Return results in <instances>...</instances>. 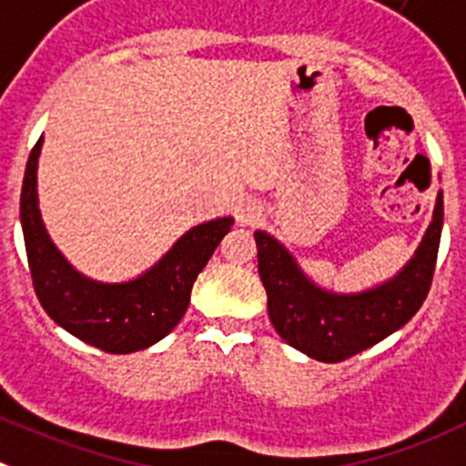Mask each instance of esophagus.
I'll use <instances>...</instances> for the list:
<instances>
[{
    "mask_svg": "<svg viewBox=\"0 0 466 466\" xmlns=\"http://www.w3.org/2000/svg\"><path fill=\"white\" fill-rule=\"evenodd\" d=\"M259 216H262V211H259L258 202H253V199H246V202L238 204L237 218L241 225H253Z\"/></svg>",
    "mask_w": 466,
    "mask_h": 466,
    "instance_id": "1",
    "label": "esophagus"
}]
</instances>
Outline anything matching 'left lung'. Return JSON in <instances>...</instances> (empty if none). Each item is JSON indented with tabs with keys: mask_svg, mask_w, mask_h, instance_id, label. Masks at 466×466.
I'll list each match as a JSON object with an SVG mask.
<instances>
[{
	"mask_svg": "<svg viewBox=\"0 0 466 466\" xmlns=\"http://www.w3.org/2000/svg\"><path fill=\"white\" fill-rule=\"evenodd\" d=\"M443 225V195L416 255L388 283L355 295L322 290L271 234L258 229V271L269 320L285 343L320 362H343L383 341L416 316L430 292Z\"/></svg>",
	"mask_w": 466,
	"mask_h": 466,
	"instance_id": "8db88e82",
	"label": "left lung"
}]
</instances>
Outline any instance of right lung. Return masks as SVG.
Returning a JSON list of instances; mask_svg holds the SVG:
<instances>
[{
  "label": "right lung",
  "instance_id": "obj_1",
  "mask_svg": "<svg viewBox=\"0 0 466 466\" xmlns=\"http://www.w3.org/2000/svg\"><path fill=\"white\" fill-rule=\"evenodd\" d=\"M44 137L29 153L20 192V223L29 274L44 311L66 332L104 353L127 355L153 346L181 322L199 271L232 228V218L197 225L160 262L127 283H99L78 274L50 241L36 199Z\"/></svg>",
  "mask_w": 466,
  "mask_h": 466
}]
</instances>
